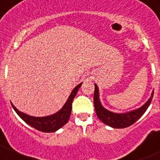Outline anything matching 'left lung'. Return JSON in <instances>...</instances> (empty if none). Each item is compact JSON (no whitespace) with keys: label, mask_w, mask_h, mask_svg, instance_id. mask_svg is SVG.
Returning a JSON list of instances; mask_svg holds the SVG:
<instances>
[{"label":"left lung","mask_w":160,"mask_h":160,"mask_svg":"<svg viewBox=\"0 0 160 160\" xmlns=\"http://www.w3.org/2000/svg\"><path fill=\"white\" fill-rule=\"evenodd\" d=\"M153 94H154V91H152L151 96L148 99V101L142 106L139 107L136 109L126 112H114L106 109L102 105L100 101V98H99L100 95H99L98 87L94 83V105L96 114L101 121L106 124L107 126H109L112 128H128V127L134 124L145 112L147 108L151 104Z\"/></svg>","instance_id":"obj_1"}]
</instances>
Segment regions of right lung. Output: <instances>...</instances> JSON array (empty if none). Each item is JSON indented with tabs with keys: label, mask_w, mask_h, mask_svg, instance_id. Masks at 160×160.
<instances>
[{
	"label": "right lung",
	"mask_w": 160,
	"mask_h": 160,
	"mask_svg": "<svg viewBox=\"0 0 160 160\" xmlns=\"http://www.w3.org/2000/svg\"><path fill=\"white\" fill-rule=\"evenodd\" d=\"M82 83H80V84L74 88L71 94H69L67 101L64 104V105L62 107L61 109H59L57 112L54 113V114L50 115V116H42V117L29 116V115L26 114L22 112H20L18 108H15V106L12 102H11V104H12L15 112L28 125L35 128L37 131H42V132H55L58 129L62 128L69 121L71 111H72V102L75 98L76 94L78 92V90L81 87Z\"/></svg>",
	"instance_id": "right-lung-1"
}]
</instances>
